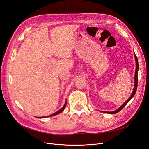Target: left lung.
I'll return each mask as SVG.
<instances>
[{
  "label": "left lung",
  "mask_w": 149,
  "mask_h": 149,
  "mask_svg": "<svg viewBox=\"0 0 149 149\" xmlns=\"http://www.w3.org/2000/svg\"><path fill=\"white\" fill-rule=\"evenodd\" d=\"M134 56H135V58H136V73H135V83H134V90H133V92L131 94V96H130V97L128 99V100L126 101L123 105H122L119 109H118L117 110L114 111H112V112H106V113L107 114H116V113H118L119 111H120L122 110V109L129 102V101L131 100V99L134 97V96L135 95V94L136 93L137 91V84H138V78H137V74H138V70H139V63H138V60H137V58L136 55V54L134 53Z\"/></svg>",
  "instance_id": "1"
}]
</instances>
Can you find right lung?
<instances>
[{
    "label": "right lung",
    "instance_id": "1",
    "mask_svg": "<svg viewBox=\"0 0 149 149\" xmlns=\"http://www.w3.org/2000/svg\"><path fill=\"white\" fill-rule=\"evenodd\" d=\"M66 102H65V105L63 106V107L61 109H60L59 111H57L56 112H55V113H54V114H52V115H50V116H47V117H50V116H55V115H57V114H60V113H61V112L64 110V109L65 108V107H66ZM45 117H41V118H44Z\"/></svg>",
    "mask_w": 149,
    "mask_h": 149
}]
</instances>
